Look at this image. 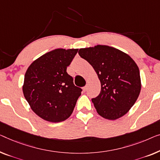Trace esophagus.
Instances as JSON below:
<instances>
[{
    "instance_id": "obj_1",
    "label": "esophagus",
    "mask_w": 160,
    "mask_h": 160,
    "mask_svg": "<svg viewBox=\"0 0 160 160\" xmlns=\"http://www.w3.org/2000/svg\"><path fill=\"white\" fill-rule=\"evenodd\" d=\"M87 86L86 85L85 87H83V90H84V92H86V91H87Z\"/></svg>"
}]
</instances>
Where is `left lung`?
<instances>
[{"instance_id": "obj_1", "label": "left lung", "mask_w": 160, "mask_h": 160, "mask_svg": "<svg viewBox=\"0 0 160 160\" xmlns=\"http://www.w3.org/2000/svg\"><path fill=\"white\" fill-rule=\"evenodd\" d=\"M78 55L92 65L100 81V93L92 99L98 114L115 120L128 112L141 91L140 72L133 60L105 45L82 48Z\"/></svg>"}]
</instances>
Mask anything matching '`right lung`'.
Here are the masks:
<instances>
[{
  "mask_svg": "<svg viewBox=\"0 0 160 160\" xmlns=\"http://www.w3.org/2000/svg\"><path fill=\"white\" fill-rule=\"evenodd\" d=\"M78 49H57L39 58L24 76L23 93L32 110L52 122L71 116L82 89L73 84L66 69Z\"/></svg>",
  "mask_w": 160,
  "mask_h": 160,
  "instance_id": "add662e5",
  "label": "right lung"
}]
</instances>
